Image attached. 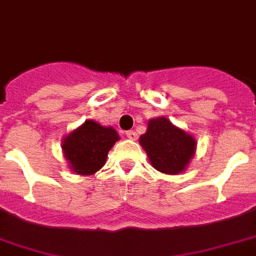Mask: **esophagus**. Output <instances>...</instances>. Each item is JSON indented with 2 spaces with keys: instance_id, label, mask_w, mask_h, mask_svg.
Masks as SVG:
<instances>
[{
  "instance_id": "obj_1",
  "label": "esophagus",
  "mask_w": 256,
  "mask_h": 256,
  "mask_svg": "<svg viewBox=\"0 0 256 256\" xmlns=\"http://www.w3.org/2000/svg\"><path fill=\"white\" fill-rule=\"evenodd\" d=\"M126 136H128V140H136V132H132V130H130V132H126Z\"/></svg>"
}]
</instances>
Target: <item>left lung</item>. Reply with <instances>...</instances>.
Returning a JSON list of instances; mask_svg holds the SVG:
<instances>
[{
	"label": "left lung",
	"mask_w": 256,
	"mask_h": 256,
	"mask_svg": "<svg viewBox=\"0 0 256 256\" xmlns=\"http://www.w3.org/2000/svg\"><path fill=\"white\" fill-rule=\"evenodd\" d=\"M140 144L153 168L166 174L184 172L196 152V140L165 116L148 122V130L140 136Z\"/></svg>",
	"instance_id": "1"
}]
</instances>
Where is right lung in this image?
Wrapping results in <instances>:
<instances>
[{"instance_id":"1","label":"right lung","mask_w":256,"mask_h":256,"mask_svg":"<svg viewBox=\"0 0 256 256\" xmlns=\"http://www.w3.org/2000/svg\"><path fill=\"white\" fill-rule=\"evenodd\" d=\"M120 140L115 128L87 120L63 140L64 157L76 174H94L106 164L107 154Z\"/></svg>"}]
</instances>
